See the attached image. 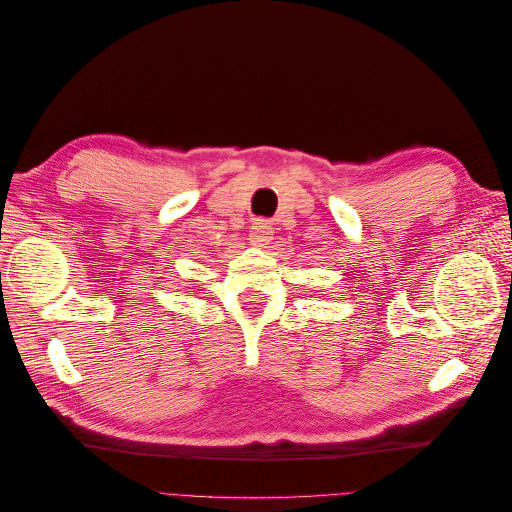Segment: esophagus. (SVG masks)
Returning a JSON list of instances; mask_svg holds the SVG:
<instances>
[{"label":"esophagus","instance_id":"esophagus-1","mask_svg":"<svg viewBox=\"0 0 512 512\" xmlns=\"http://www.w3.org/2000/svg\"><path fill=\"white\" fill-rule=\"evenodd\" d=\"M271 235H273V226L267 220H256L250 226V241L258 247L267 245L271 241Z\"/></svg>","mask_w":512,"mask_h":512}]
</instances>
